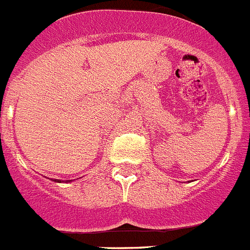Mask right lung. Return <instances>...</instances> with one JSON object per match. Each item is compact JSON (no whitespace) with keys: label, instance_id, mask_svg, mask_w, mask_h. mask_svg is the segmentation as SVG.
<instances>
[{"label":"right lung","instance_id":"right-lung-1","mask_svg":"<svg viewBox=\"0 0 250 250\" xmlns=\"http://www.w3.org/2000/svg\"><path fill=\"white\" fill-rule=\"evenodd\" d=\"M53 182H57V183H62L63 181H61V179H52ZM68 182H72V181H66V183H68Z\"/></svg>","mask_w":250,"mask_h":250}]
</instances>
